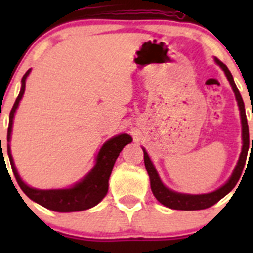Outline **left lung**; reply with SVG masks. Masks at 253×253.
Listing matches in <instances>:
<instances>
[{"label": "left lung", "mask_w": 253, "mask_h": 253, "mask_svg": "<svg viewBox=\"0 0 253 253\" xmlns=\"http://www.w3.org/2000/svg\"><path fill=\"white\" fill-rule=\"evenodd\" d=\"M215 62L218 63L221 67V70L225 73L226 78L230 82V85L233 88L234 93H235V98L237 100V105L240 109V115H241V124H242V150L241 154H240L239 162L235 167L233 175L230 176L228 181H226L225 185H223L221 187H219L218 190L213 191L211 193H205V195H187V193H178L175 191H171L170 188H168L167 186H164V183L160 180L159 175H158L157 170H155L154 165H153L152 160H150L149 155L145 152V149H143L144 153V165L145 169H147L148 175L150 178V188H152L153 195L155 196L158 201H159L162 205H164L168 208L171 209H177V211H200V209H206L215 205L218 201H220L221 198L225 197L234 187H235L236 182L239 181L240 176L242 174V169L245 167V163H246L247 158V152H249V147L251 145V137L249 134V125H247V119H246V112H245V104L244 100L241 98V94H240L239 89L236 88V84L234 82L233 76H231L229 68L224 65L221 61H219L218 58H215ZM252 144H253V134H252Z\"/></svg>", "instance_id": "left-lung-1"}]
</instances>
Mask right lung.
<instances>
[{
  "instance_id": "right-lung-1",
  "label": "right lung",
  "mask_w": 253,
  "mask_h": 253,
  "mask_svg": "<svg viewBox=\"0 0 253 253\" xmlns=\"http://www.w3.org/2000/svg\"><path fill=\"white\" fill-rule=\"evenodd\" d=\"M30 70L25 72L22 78V88H20L19 95L16 99L13 108L9 112V125L8 132H7V142L11 141L12 133V125H13V119L16 110L19 105V101L22 100V96L25 90V79L29 76ZM132 142L131 136L126 133L119 134V136L112 137L105 144L101 147L100 152L96 157V163L93 169L90 170L88 175L76 183L75 186L70 188H61V190H38V188L29 187L24 181L18 175V171L14 167L13 158L11 154V148L7 144V150H8L9 162H11L12 170L16 176V180L22 188L23 192L28 196L32 201L39 203L40 206L45 208L51 209L55 211H85V209L91 208L96 206L108 193L109 188V178H110L112 168H114L115 162L119 157L120 152L126 144Z\"/></svg>"
}]
</instances>
